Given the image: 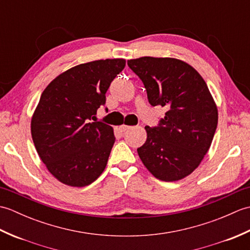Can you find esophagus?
<instances>
[{
  "instance_id": "obj_1",
  "label": "esophagus",
  "mask_w": 250,
  "mask_h": 250,
  "mask_svg": "<svg viewBox=\"0 0 250 250\" xmlns=\"http://www.w3.org/2000/svg\"><path fill=\"white\" fill-rule=\"evenodd\" d=\"M131 126L130 125H121L120 126H119V130L121 131V132H125V131H126L128 129H130Z\"/></svg>"
}]
</instances>
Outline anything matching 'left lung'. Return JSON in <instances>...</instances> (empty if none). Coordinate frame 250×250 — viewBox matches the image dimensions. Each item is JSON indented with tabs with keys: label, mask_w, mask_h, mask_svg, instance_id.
I'll list each match as a JSON object with an SVG mask.
<instances>
[{
	"label": "left lung",
	"mask_w": 250,
	"mask_h": 250,
	"mask_svg": "<svg viewBox=\"0 0 250 250\" xmlns=\"http://www.w3.org/2000/svg\"><path fill=\"white\" fill-rule=\"evenodd\" d=\"M152 106L168 110L137 152L146 168L163 182L192 173L208 151L218 124V109L198 71L175 58L142 57L128 60Z\"/></svg>",
	"instance_id": "obj_1"
}]
</instances>
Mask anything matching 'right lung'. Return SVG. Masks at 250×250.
<instances>
[{
    "label": "right lung",
    "mask_w": 250,
    "mask_h": 250,
    "mask_svg": "<svg viewBox=\"0 0 250 250\" xmlns=\"http://www.w3.org/2000/svg\"><path fill=\"white\" fill-rule=\"evenodd\" d=\"M125 66V59L83 63L57 76L42 93L31 119L32 140L42 161L62 184L84 187L105 169L114 129L89 120L105 104L110 83Z\"/></svg>",
    "instance_id": "right-lung-1"
}]
</instances>
